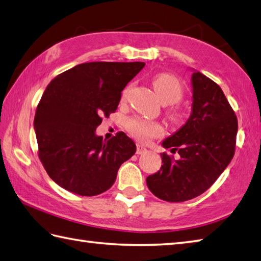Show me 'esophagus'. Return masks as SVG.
Masks as SVG:
<instances>
[{"instance_id":"obj_1","label":"esophagus","mask_w":261,"mask_h":261,"mask_svg":"<svg viewBox=\"0 0 261 261\" xmlns=\"http://www.w3.org/2000/svg\"><path fill=\"white\" fill-rule=\"evenodd\" d=\"M147 150H146V147H144L143 145H141V144H137V147H136V154H143V153H145Z\"/></svg>"}]
</instances>
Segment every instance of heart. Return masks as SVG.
<instances>
[{
    "label": "heart",
    "instance_id": "heart-1",
    "mask_svg": "<svg viewBox=\"0 0 261 261\" xmlns=\"http://www.w3.org/2000/svg\"><path fill=\"white\" fill-rule=\"evenodd\" d=\"M153 88L155 90L159 98L164 105H172L178 102L184 95V88L181 82L178 77L171 74L162 73L159 74L153 80ZM127 93L125 91L124 95ZM173 118H177L178 114L173 111ZM127 129L133 136L142 142L150 141L152 137L160 136L162 134V127L154 121H148L141 118H134L128 120L127 123Z\"/></svg>",
    "mask_w": 261,
    "mask_h": 261
}]
</instances>
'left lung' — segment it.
Returning a JSON list of instances; mask_svg holds the SVG:
<instances>
[{"label": "left lung", "mask_w": 261, "mask_h": 261, "mask_svg": "<svg viewBox=\"0 0 261 261\" xmlns=\"http://www.w3.org/2000/svg\"><path fill=\"white\" fill-rule=\"evenodd\" d=\"M193 103L187 121L164 140V148L177 151L178 160L161 154L162 166L148 175L153 195L167 201H185L203 194L216 181L234 155L238 119L222 89L191 70Z\"/></svg>", "instance_id": "1"}]
</instances>
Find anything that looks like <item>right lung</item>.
<instances>
[{"mask_svg":"<svg viewBox=\"0 0 261 261\" xmlns=\"http://www.w3.org/2000/svg\"><path fill=\"white\" fill-rule=\"evenodd\" d=\"M145 64L83 63L51 80L37 107L39 159L53 181L81 196L102 194L136 152L124 132L106 142L95 134L101 117L116 111L121 91Z\"/></svg>","mask_w":261,"mask_h":261,"instance_id":"right-lung-1","label":"right lung"}]
</instances>
